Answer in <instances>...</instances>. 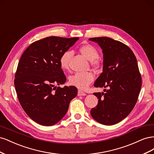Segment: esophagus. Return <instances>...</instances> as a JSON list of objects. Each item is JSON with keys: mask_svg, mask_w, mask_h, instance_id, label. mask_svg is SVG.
Listing matches in <instances>:
<instances>
[{"mask_svg": "<svg viewBox=\"0 0 154 154\" xmlns=\"http://www.w3.org/2000/svg\"><path fill=\"white\" fill-rule=\"evenodd\" d=\"M86 95V94L85 92H83V91H80V90H79L78 91V96H85Z\"/></svg>", "mask_w": 154, "mask_h": 154, "instance_id": "1", "label": "esophagus"}]
</instances>
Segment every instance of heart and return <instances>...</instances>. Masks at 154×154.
Listing matches in <instances>:
<instances>
[{"label":"heart","instance_id":"1","mask_svg":"<svg viewBox=\"0 0 154 154\" xmlns=\"http://www.w3.org/2000/svg\"><path fill=\"white\" fill-rule=\"evenodd\" d=\"M80 53L91 61L92 66L97 67L99 66L100 62L96 58L98 57V51L95 47L91 44H84L80 48ZM72 51H67L63 53L60 58V65L63 70H67L69 68L70 60L72 57ZM94 79V74L91 72H76L69 77V83L72 86L76 87L81 90H85L90 85L91 83Z\"/></svg>","mask_w":154,"mask_h":154}]
</instances>
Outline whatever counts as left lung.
Segmentation results:
<instances>
[{"label": "left lung", "instance_id": "left-lung-1", "mask_svg": "<svg viewBox=\"0 0 154 154\" xmlns=\"http://www.w3.org/2000/svg\"><path fill=\"white\" fill-rule=\"evenodd\" d=\"M100 45L103 54V72L94 83L107 88L95 92L98 103L91 110L96 122L105 125L120 122L131 112L141 87V76L136 57L127 45L109 37L88 39Z\"/></svg>", "mask_w": 154, "mask_h": 154}]
</instances>
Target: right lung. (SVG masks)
I'll list each match as a JSON object with an SVG mask.
<instances>
[{
    "instance_id": "right-lung-1",
    "label": "right lung",
    "mask_w": 154,
    "mask_h": 154,
    "mask_svg": "<svg viewBox=\"0 0 154 154\" xmlns=\"http://www.w3.org/2000/svg\"><path fill=\"white\" fill-rule=\"evenodd\" d=\"M78 39L47 37L31 44L22 55L14 83L22 109L37 123L44 126L57 123L77 95L76 87L56 88L55 85L66 82L60 58Z\"/></svg>"
}]
</instances>
